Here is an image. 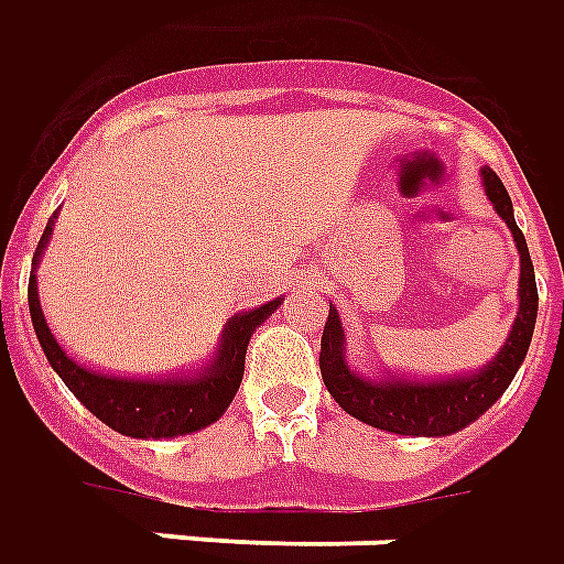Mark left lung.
Here are the masks:
<instances>
[{
  "mask_svg": "<svg viewBox=\"0 0 564 564\" xmlns=\"http://www.w3.org/2000/svg\"><path fill=\"white\" fill-rule=\"evenodd\" d=\"M482 187L486 197L492 199L495 212L505 218V225L513 234L519 249V315L513 330L507 337L505 349L498 352L492 365H486L480 373L458 379H441V382H370L349 370L343 358V322L337 310L330 306L322 334V379H325L330 398L358 422H367L373 429L391 431V434H413V437H443L455 434L474 419H480L517 377L522 358L529 352L534 318H538V285H534V267H531L529 246L522 230L513 221V203L507 197V187L492 170H482Z\"/></svg>",
  "mask_w": 564,
  "mask_h": 564,
  "instance_id": "1",
  "label": "left lung"
}]
</instances>
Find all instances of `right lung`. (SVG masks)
I'll use <instances>...</instances> for the list:
<instances>
[{
  "label": "right lung",
  "mask_w": 564,
  "mask_h": 564,
  "mask_svg": "<svg viewBox=\"0 0 564 564\" xmlns=\"http://www.w3.org/2000/svg\"><path fill=\"white\" fill-rule=\"evenodd\" d=\"M51 239V225L39 239L35 258ZM282 301H270L230 318L221 337V349L199 377L187 379H121V377H102L97 370L75 365L69 355L59 349V343L51 334L42 303H39V289H35V270L30 273V315H33L35 337L45 349L47 361L57 370L59 379L69 386V391L78 401L109 429L127 437H178L191 434L218 422L225 413L234 394L242 382L246 370V349L254 334V327L261 325L267 315L273 313Z\"/></svg>",
  "instance_id": "right-lung-1"
}]
</instances>
